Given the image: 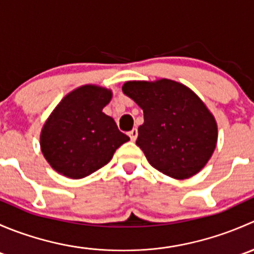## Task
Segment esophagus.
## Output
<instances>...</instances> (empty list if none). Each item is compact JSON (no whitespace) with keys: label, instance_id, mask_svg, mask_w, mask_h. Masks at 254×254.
<instances>
[{"label":"esophagus","instance_id":"34e87169","mask_svg":"<svg viewBox=\"0 0 254 254\" xmlns=\"http://www.w3.org/2000/svg\"><path fill=\"white\" fill-rule=\"evenodd\" d=\"M137 134H139V132H137L136 127H134V129H132V130H130V131H129L130 139H131L132 141H135V140L137 139Z\"/></svg>","mask_w":254,"mask_h":254}]
</instances>
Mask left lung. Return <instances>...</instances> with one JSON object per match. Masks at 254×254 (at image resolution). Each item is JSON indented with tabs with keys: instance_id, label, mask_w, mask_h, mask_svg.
Masks as SVG:
<instances>
[{
	"instance_id": "8db88e82",
	"label": "left lung",
	"mask_w": 254,
	"mask_h": 254,
	"mask_svg": "<svg viewBox=\"0 0 254 254\" xmlns=\"http://www.w3.org/2000/svg\"><path fill=\"white\" fill-rule=\"evenodd\" d=\"M123 92L143 111L136 145L152 167L176 179L196 175L211 157L217 125L188 87L171 81H130Z\"/></svg>"
}]
</instances>
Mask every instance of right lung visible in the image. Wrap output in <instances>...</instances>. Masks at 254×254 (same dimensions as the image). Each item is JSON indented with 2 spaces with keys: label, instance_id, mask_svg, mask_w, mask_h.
Instances as JSON below:
<instances>
[{
  "label": "right lung",
  "instance_id": "add662e5",
  "mask_svg": "<svg viewBox=\"0 0 254 254\" xmlns=\"http://www.w3.org/2000/svg\"><path fill=\"white\" fill-rule=\"evenodd\" d=\"M111 98L109 89L88 84L68 93L54 109L42 130L40 147L56 172L73 179L89 176L129 141L102 112Z\"/></svg>",
  "mask_w": 254,
  "mask_h": 254
}]
</instances>
